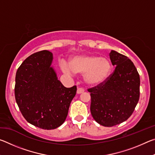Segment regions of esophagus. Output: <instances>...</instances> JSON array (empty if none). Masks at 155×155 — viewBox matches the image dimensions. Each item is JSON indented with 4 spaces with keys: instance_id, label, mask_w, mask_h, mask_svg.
Here are the masks:
<instances>
[{
    "instance_id": "34e87169",
    "label": "esophagus",
    "mask_w": 155,
    "mask_h": 155,
    "mask_svg": "<svg viewBox=\"0 0 155 155\" xmlns=\"http://www.w3.org/2000/svg\"><path fill=\"white\" fill-rule=\"evenodd\" d=\"M84 89H83V88H81V87H78L77 88V94H82V93H83L84 92Z\"/></svg>"
}]
</instances>
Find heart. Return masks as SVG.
<instances>
[{"instance_id": "1", "label": "heart", "mask_w": 155, "mask_h": 155, "mask_svg": "<svg viewBox=\"0 0 155 155\" xmlns=\"http://www.w3.org/2000/svg\"><path fill=\"white\" fill-rule=\"evenodd\" d=\"M61 69L67 74L72 72L84 73L85 83L95 86L101 85L108 79L112 71V65L105 57L83 54L72 57L68 64H62Z\"/></svg>"}]
</instances>
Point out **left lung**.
<instances>
[{"label":"left lung","instance_id":"8db88e82","mask_svg":"<svg viewBox=\"0 0 155 155\" xmlns=\"http://www.w3.org/2000/svg\"><path fill=\"white\" fill-rule=\"evenodd\" d=\"M109 57L116 66L108 79L88 89L91 95L90 111L102 126L111 127L124 122L132 115L140 98V75L131 60L111 51Z\"/></svg>","mask_w":155,"mask_h":155}]
</instances>
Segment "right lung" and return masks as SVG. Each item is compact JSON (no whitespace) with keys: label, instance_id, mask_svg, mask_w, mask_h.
<instances>
[{"label":"right lung","instance_id":"right-lung-1","mask_svg":"<svg viewBox=\"0 0 155 155\" xmlns=\"http://www.w3.org/2000/svg\"><path fill=\"white\" fill-rule=\"evenodd\" d=\"M53 56L48 51L35 52L18 68L15 98L26 120L37 127L54 129L65 122L77 86L65 87L51 66Z\"/></svg>","mask_w":155,"mask_h":155}]
</instances>
